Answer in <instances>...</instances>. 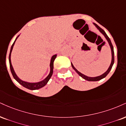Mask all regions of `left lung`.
<instances>
[{
	"mask_svg": "<svg viewBox=\"0 0 126 126\" xmlns=\"http://www.w3.org/2000/svg\"><path fill=\"white\" fill-rule=\"evenodd\" d=\"M93 24H94V25L96 27L97 29L99 30V31L100 32L102 33V34L104 36L105 38L106 39V40H107V42H108L109 45H110V48H111V63H110V66H109V67L108 68V69H107V70L106 71V72L105 73H104L103 74V75L99 76H97V77H89V76H87L83 75V74L81 73H80V72H79L78 70H77L75 67H74L73 64L72 63H71L73 69L75 70L76 72L77 73H78V75L80 76H81V78H82L83 79H84L87 80V81H98V80H100L101 79H103V78H105V77L107 75H108L109 73L110 72V70H111V68H112V66H113V64H114V48H113V45H112L111 40H110V38H109V37H108V36L107 35L106 33L105 32H104V30L102 29H101V28H100V27L98 26L97 25V24L94 23H93Z\"/></svg>",
	"mask_w": 126,
	"mask_h": 126,
	"instance_id": "1",
	"label": "left lung"
}]
</instances>
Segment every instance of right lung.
<instances>
[{"label":"right lung","instance_id":"1","mask_svg":"<svg viewBox=\"0 0 126 126\" xmlns=\"http://www.w3.org/2000/svg\"><path fill=\"white\" fill-rule=\"evenodd\" d=\"M19 35L16 37V39H15L14 43H13V45H12L11 48H10V54H9V64H10V71H11V73L13 75V78L16 81H17L19 84H20L21 85L23 86L27 89H30V90H37V89H40V88L43 87L45 86L46 84L47 83L48 81V80H50V79L51 77V76L53 75V62L55 60L56 57L57 56V54H54V55L53 56L51 57V60H50V73L48 74V75L46 77L45 79L42 80V81H39V82H36V83H30V82H27V81H23L22 80H21L20 79H19L18 78V76L16 75V73H15L14 69H13V66L12 65V63H11V53L12 51V50H13V47L14 46V45L15 43V42L16 40H17V39L18 38Z\"/></svg>","mask_w":126,"mask_h":126}]
</instances>
